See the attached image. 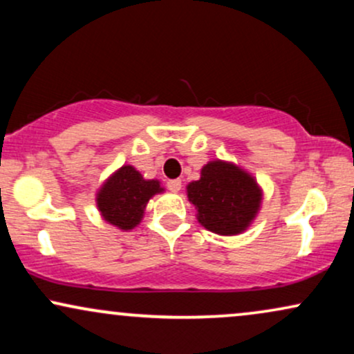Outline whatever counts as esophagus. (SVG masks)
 I'll return each mask as SVG.
<instances>
[{"label":"esophagus","mask_w":354,"mask_h":354,"mask_svg":"<svg viewBox=\"0 0 354 354\" xmlns=\"http://www.w3.org/2000/svg\"><path fill=\"white\" fill-rule=\"evenodd\" d=\"M168 189L171 191V193H178V191L181 189V181H180V180H171V181H168Z\"/></svg>","instance_id":"obj_1"}]
</instances>
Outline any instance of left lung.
Listing matches in <instances>:
<instances>
[{
    "mask_svg": "<svg viewBox=\"0 0 354 354\" xmlns=\"http://www.w3.org/2000/svg\"><path fill=\"white\" fill-rule=\"evenodd\" d=\"M198 223L219 236L241 234L253 225L263 203L256 178L233 161L213 160L201 168L200 180L186 186Z\"/></svg>",
    "mask_w": 354,
    "mask_h": 354,
    "instance_id": "8db88e82",
    "label": "left lung"
}]
</instances>
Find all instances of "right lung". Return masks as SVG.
I'll list each match as a JSON object with an SVG mask.
<instances>
[{
  "label": "right lung",
  "instance_id": "right-lung-1",
  "mask_svg": "<svg viewBox=\"0 0 354 354\" xmlns=\"http://www.w3.org/2000/svg\"><path fill=\"white\" fill-rule=\"evenodd\" d=\"M163 191L161 181L145 180L135 166L123 165L96 191V208L108 225L121 231L135 230L145 216L148 201Z\"/></svg>",
  "mask_w": 354,
  "mask_h": 354
}]
</instances>
